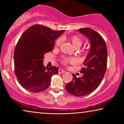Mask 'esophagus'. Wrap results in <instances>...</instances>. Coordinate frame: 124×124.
<instances>
[{"mask_svg": "<svg viewBox=\"0 0 124 124\" xmlns=\"http://www.w3.org/2000/svg\"><path fill=\"white\" fill-rule=\"evenodd\" d=\"M58 72H59V73H62V74H63V73H64V72H65L66 71H65V70H63V69H59V70H58Z\"/></svg>", "mask_w": 124, "mask_h": 124, "instance_id": "1", "label": "esophagus"}]
</instances>
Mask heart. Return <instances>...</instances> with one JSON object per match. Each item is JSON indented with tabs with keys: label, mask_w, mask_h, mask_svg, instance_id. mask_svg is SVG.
Masks as SVG:
<instances>
[{
	"label": "heart",
	"mask_w": 124,
	"mask_h": 124,
	"mask_svg": "<svg viewBox=\"0 0 124 124\" xmlns=\"http://www.w3.org/2000/svg\"><path fill=\"white\" fill-rule=\"evenodd\" d=\"M69 41H70V42L71 43L72 46H73L75 48H79V47H80L82 43H83L82 39L78 36H72L71 37L69 38ZM62 40L61 39H58L55 42V46H59L61 44V43H62ZM74 62H75V59L74 58H63V60H62V62H63V63L65 64V65H66V64L68 63H74Z\"/></svg>",
	"instance_id": "1"
}]
</instances>
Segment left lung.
I'll list each match as a JSON object with an SVG mask.
<instances>
[{
	"label": "left lung",
	"mask_w": 124,
	"mask_h": 124,
	"mask_svg": "<svg viewBox=\"0 0 124 124\" xmlns=\"http://www.w3.org/2000/svg\"><path fill=\"white\" fill-rule=\"evenodd\" d=\"M78 31L88 39L90 50L80 71L83 76L77 78L72 74L74 78L65 89L75 96H84L93 92L101 83L107 70L108 52L104 39L98 32L89 28Z\"/></svg>",
	"instance_id": "8db88e82"
}]
</instances>
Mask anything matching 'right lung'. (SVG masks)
I'll use <instances>...</instances> for the list:
<instances>
[{"label":"right lung","instance_id":"obj_1","mask_svg":"<svg viewBox=\"0 0 124 124\" xmlns=\"http://www.w3.org/2000/svg\"><path fill=\"white\" fill-rule=\"evenodd\" d=\"M64 32L34 25L21 36L14 51L15 72L19 83L26 90L36 93L46 90L51 77L58 73L57 67L44 66L43 59Z\"/></svg>","mask_w":124,"mask_h":124}]
</instances>
